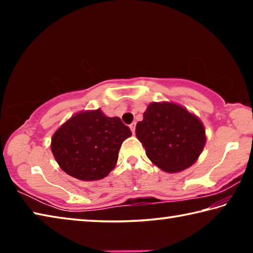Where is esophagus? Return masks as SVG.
Masks as SVG:
<instances>
[{"instance_id":"1","label":"esophagus","mask_w":253,"mask_h":253,"mask_svg":"<svg viewBox=\"0 0 253 253\" xmlns=\"http://www.w3.org/2000/svg\"><path fill=\"white\" fill-rule=\"evenodd\" d=\"M129 128H130V130H131L132 134H134V132H135V128H136V123H131L130 125H129Z\"/></svg>"}]
</instances>
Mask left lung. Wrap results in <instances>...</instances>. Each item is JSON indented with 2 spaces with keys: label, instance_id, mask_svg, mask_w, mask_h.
Listing matches in <instances>:
<instances>
[{
  "label": "left lung",
  "instance_id": "8db88e82",
  "mask_svg": "<svg viewBox=\"0 0 253 253\" xmlns=\"http://www.w3.org/2000/svg\"><path fill=\"white\" fill-rule=\"evenodd\" d=\"M136 137L154 165L166 173H178L198 161L207 142L201 119L175 102H151Z\"/></svg>",
  "mask_w": 253,
  "mask_h": 253
}]
</instances>
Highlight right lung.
I'll list each match as a JSON object with an SVG mask.
<instances>
[{"label": "right lung", "instance_id": "add662e5", "mask_svg": "<svg viewBox=\"0 0 253 253\" xmlns=\"http://www.w3.org/2000/svg\"><path fill=\"white\" fill-rule=\"evenodd\" d=\"M130 136L119 117H107L101 109L83 110L54 131L51 151L68 175L98 181L115 169L122 144Z\"/></svg>", "mask_w": 253, "mask_h": 253}]
</instances>
